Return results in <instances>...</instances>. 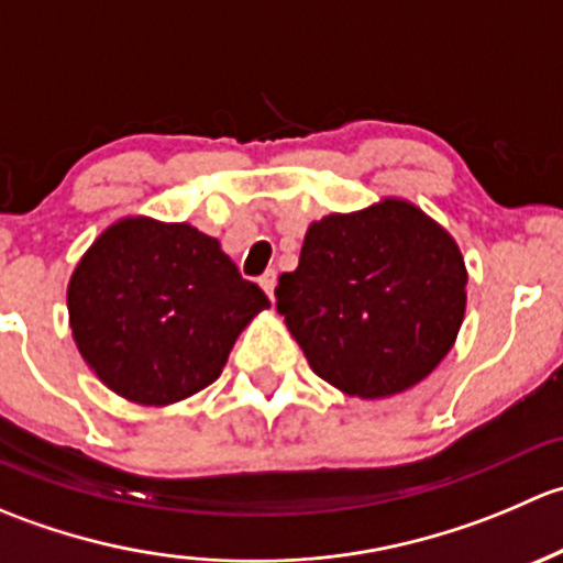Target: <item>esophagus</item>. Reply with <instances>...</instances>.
I'll return each instance as SVG.
<instances>
[{"label":"esophagus","mask_w":563,"mask_h":563,"mask_svg":"<svg viewBox=\"0 0 563 563\" xmlns=\"http://www.w3.org/2000/svg\"><path fill=\"white\" fill-rule=\"evenodd\" d=\"M258 283H261V288H264L266 291V297H275V286H277V272L275 269H266L264 275L258 277Z\"/></svg>","instance_id":"1"}]
</instances>
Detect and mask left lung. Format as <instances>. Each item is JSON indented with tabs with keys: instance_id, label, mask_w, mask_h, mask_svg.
Wrapping results in <instances>:
<instances>
[{
	"instance_id": "1",
	"label": "left lung",
	"mask_w": 563,
	"mask_h": 563,
	"mask_svg": "<svg viewBox=\"0 0 563 563\" xmlns=\"http://www.w3.org/2000/svg\"><path fill=\"white\" fill-rule=\"evenodd\" d=\"M465 283L455 240L413 203L384 198L310 225L275 297L316 376L376 400L419 384L450 354Z\"/></svg>"
}]
</instances>
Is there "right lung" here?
<instances>
[{"label":"right lung","instance_id":"right-lung-1","mask_svg":"<svg viewBox=\"0 0 563 563\" xmlns=\"http://www.w3.org/2000/svg\"><path fill=\"white\" fill-rule=\"evenodd\" d=\"M266 305L218 240L150 218L106 229L67 286L81 356L108 389L141 406H168L209 387Z\"/></svg>","mask_w":563,"mask_h":563}]
</instances>
